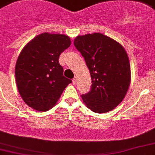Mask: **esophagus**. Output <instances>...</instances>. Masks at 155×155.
<instances>
[{"instance_id":"34e87169","label":"esophagus","mask_w":155,"mask_h":155,"mask_svg":"<svg viewBox=\"0 0 155 155\" xmlns=\"http://www.w3.org/2000/svg\"><path fill=\"white\" fill-rule=\"evenodd\" d=\"M76 82H77V78L76 77H74V78L72 79V83H73L74 84H76Z\"/></svg>"}]
</instances>
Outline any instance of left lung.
<instances>
[{
  "mask_svg": "<svg viewBox=\"0 0 155 155\" xmlns=\"http://www.w3.org/2000/svg\"><path fill=\"white\" fill-rule=\"evenodd\" d=\"M90 71L91 88L81 97L89 109L105 113L115 108L125 97L130 82L125 50L109 37L99 33L78 36L74 41Z\"/></svg>",
  "mask_w": 155,
  "mask_h": 155,
  "instance_id": "obj_1",
  "label": "left lung"
}]
</instances>
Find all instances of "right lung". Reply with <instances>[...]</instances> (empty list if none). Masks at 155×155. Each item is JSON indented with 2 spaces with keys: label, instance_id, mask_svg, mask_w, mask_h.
<instances>
[{
  "label": "right lung",
  "instance_id": "add662e5",
  "mask_svg": "<svg viewBox=\"0 0 155 155\" xmlns=\"http://www.w3.org/2000/svg\"><path fill=\"white\" fill-rule=\"evenodd\" d=\"M71 46V39L64 35L44 33L24 48L15 67L17 87L29 107L45 111L60 98L72 81L64 76L59 57Z\"/></svg>",
  "mask_w": 155,
  "mask_h": 155
}]
</instances>
